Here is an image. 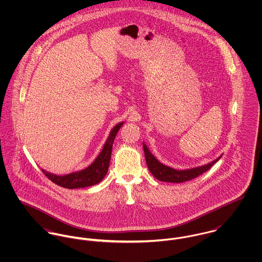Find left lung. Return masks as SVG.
Instances as JSON below:
<instances>
[{"instance_id":"obj_1","label":"left lung","mask_w":262,"mask_h":262,"mask_svg":"<svg viewBox=\"0 0 262 262\" xmlns=\"http://www.w3.org/2000/svg\"><path fill=\"white\" fill-rule=\"evenodd\" d=\"M143 150H144L146 164L152 176L160 182L174 183V184H180V183H184V182L190 181L192 179H195L196 177L209 170L222 157V155H220L215 160L202 166H196L188 169H176L161 163L158 159H156V157L151 153L149 148L144 142H143Z\"/></svg>"}]
</instances>
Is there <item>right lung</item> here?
Returning a JSON list of instances; mask_svg holds the SVG:
<instances>
[{
    "instance_id": "right-lung-1",
    "label": "right lung",
    "mask_w": 262,
    "mask_h": 262,
    "mask_svg": "<svg viewBox=\"0 0 262 262\" xmlns=\"http://www.w3.org/2000/svg\"><path fill=\"white\" fill-rule=\"evenodd\" d=\"M123 124L124 122H121L114 126L102 151L99 153L96 159L84 169L74 171L68 174H55L41 168L42 172L51 182L66 188L92 187L101 183V181H103L108 172L112 154L113 143L118 131L123 126Z\"/></svg>"
}]
</instances>
